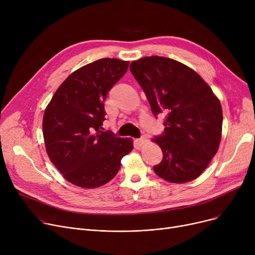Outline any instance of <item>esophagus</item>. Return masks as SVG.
I'll list each match as a JSON object with an SVG mask.
<instances>
[{
  "label": "esophagus",
  "instance_id": "obj_1",
  "mask_svg": "<svg viewBox=\"0 0 255 255\" xmlns=\"http://www.w3.org/2000/svg\"><path fill=\"white\" fill-rule=\"evenodd\" d=\"M145 141H146V138H145L144 136H141V137H139V138L136 139V142H137L139 145H142Z\"/></svg>",
  "mask_w": 255,
  "mask_h": 255
}]
</instances>
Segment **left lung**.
Here are the masks:
<instances>
[{
	"instance_id": "1",
	"label": "left lung",
	"mask_w": 255,
	"mask_h": 255,
	"mask_svg": "<svg viewBox=\"0 0 255 255\" xmlns=\"http://www.w3.org/2000/svg\"><path fill=\"white\" fill-rule=\"evenodd\" d=\"M130 71L145 93L154 116H165V129L154 141L162 161L153 167L170 183L199 177L218 151L222 109L212 89L186 65L164 57H144Z\"/></svg>"
}]
</instances>
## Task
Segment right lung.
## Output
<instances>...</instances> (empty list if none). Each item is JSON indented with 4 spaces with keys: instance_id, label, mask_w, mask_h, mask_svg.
<instances>
[{
    "instance_id": "obj_1",
    "label": "right lung",
    "mask_w": 255,
    "mask_h": 255,
    "mask_svg": "<svg viewBox=\"0 0 255 255\" xmlns=\"http://www.w3.org/2000/svg\"><path fill=\"white\" fill-rule=\"evenodd\" d=\"M128 65L105 58L82 67L65 79L44 112L47 155L64 178L76 186L95 188L110 182L121 167V159L133 149L130 138L101 130L106 95Z\"/></svg>"
}]
</instances>
